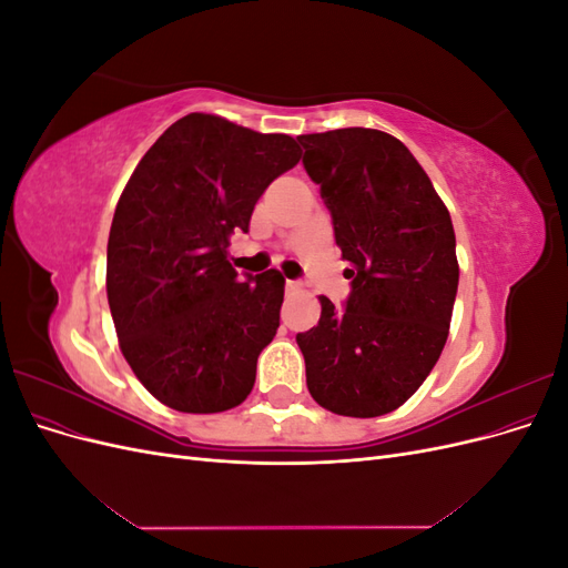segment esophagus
I'll return each instance as SVG.
<instances>
[{
  "instance_id": "obj_1",
  "label": "esophagus",
  "mask_w": 568,
  "mask_h": 568,
  "mask_svg": "<svg viewBox=\"0 0 568 568\" xmlns=\"http://www.w3.org/2000/svg\"><path fill=\"white\" fill-rule=\"evenodd\" d=\"M286 291H301V282H296V280H286Z\"/></svg>"
}]
</instances>
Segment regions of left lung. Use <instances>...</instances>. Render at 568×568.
I'll return each instance as SVG.
<instances>
[{
  "mask_svg": "<svg viewBox=\"0 0 568 568\" xmlns=\"http://www.w3.org/2000/svg\"><path fill=\"white\" fill-rule=\"evenodd\" d=\"M303 165L332 213L351 296L298 334L307 390L343 417L398 409L448 341L459 265L445 203L393 134L343 128L301 134Z\"/></svg>",
  "mask_w": 568,
  "mask_h": 568,
  "instance_id": "1",
  "label": "left lung"
}]
</instances>
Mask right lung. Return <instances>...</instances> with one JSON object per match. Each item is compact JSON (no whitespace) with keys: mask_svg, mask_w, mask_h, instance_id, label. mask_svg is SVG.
<instances>
[{"mask_svg":"<svg viewBox=\"0 0 568 568\" xmlns=\"http://www.w3.org/2000/svg\"><path fill=\"white\" fill-rule=\"evenodd\" d=\"M298 161L294 136L189 113L136 163L111 222L106 294L120 351L163 405L211 415L251 393L284 277L267 270L242 282L227 248L267 184Z\"/></svg>","mask_w":568,"mask_h":568,"instance_id":"add662e5","label":"right lung"}]
</instances>
